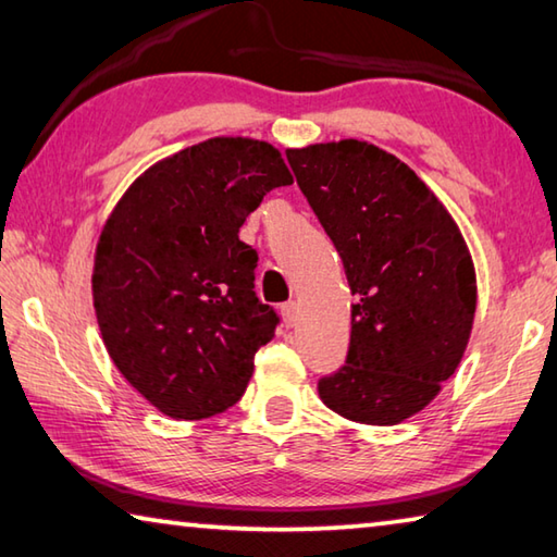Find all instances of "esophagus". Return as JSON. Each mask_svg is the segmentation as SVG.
I'll return each mask as SVG.
<instances>
[{
  "instance_id": "34e87169",
  "label": "esophagus",
  "mask_w": 557,
  "mask_h": 557,
  "mask_svg": "<svg viewBox=\"0 0 557 557\" xmlns=\"http://www.w3.org/2000/svg\"><path fill=\"white\" fill-rule=\"evenodd\" d=\"M280 312H282V322H285V326L297 324V301H285V305L280 307Z\"/></svg>"
}]
</instances>
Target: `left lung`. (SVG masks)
<instances>
[{
    "mask_svg": "<svg viewBox=\"0 0 557 557\" xmlns=\"http://www.w3.org/2000/svg\"><path fill=\"white\" fill-rule=\"evenodd\" d=\"M356 297L346 363L319 381L329 410L398 425L437 398L467 351L476 272L459 225L395 154L363 139L287 149Z\"/></svg>",
    "mask_w": 557,
    "mask_h": 557,
    "instance_id": "8db88e82",
    "label": "left lung"
}]
</instances>
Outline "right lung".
Instances as JSON below:
<instances>
[{"label":"right lung","mask_w":557,"mask_h":557,"mask_svg":"<svg viewBox=\"0 0 557 557\" xmlns=\"http://www.w3.org/2000/svg\"><path fill=\"white\" fill-rule=\"evenodd\" d=\"M287 184L270 143L211 137L139 174L102 225L90 280L102 344L166 418L228 410L275 336L277 314L252 292L258 252L238 231Z\"/></svg>","instance_id":"right-lung-1"}]
</instances>
